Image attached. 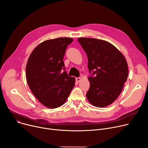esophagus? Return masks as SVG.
Instances as JSON below:
<instances>
[{"label":"esophagus","mask_w":148,"mask_h":148,"mask_svg":"<svg viewBox=\"0 0 148 148\" xmlns=\"http://www.w3.org/2000/svg\"><path fill=\"white\" fill-rule=\"evenodd\" d=\"M75 80H76L77 82H79L81 80V78H80V77H77V78L75 79Z\"/></svg>","instance_id":"esophagus-1"}]
</instances>
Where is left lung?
<instances>
[{"mask_svg": "<svg viewBox=\"0 0 148 148\" xmlns=\"http://www.w3.org/2000/svg\"><path fill=\"white\" fill-rule=\"evenodd\" d=\"M78 41L86 52L90 88L86 93L89 103L97 107L112 104L119 96L128 75L125 57L107 41L95 38H80Z\"/></svg>", "mask_w": 148, "mask_h": 148, "instance_id": "obj_1", "label": "left lung"}]
</instances>
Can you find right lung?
Here are the masks:
<instances>
[{"mask_svg": "<svg viewBox=\"0 0 148 148\" xmlns=\"http://www.w3.org/2000/svg\"><path fill=\"white\" fill-rule=\"evenodd\" d=\"M71 38L46 40L31 53L26 68V80L34 96L42 105L55 108L63 105L75 84L68 76L63 60Z\"/></svg>", "mask_w": 148, "mask_h": 148, "instance_id": "obj_1", "label": "right lung"}]
</instances>
